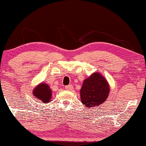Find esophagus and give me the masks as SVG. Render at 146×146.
<instances>
[{
	"mask_svg": "<svg viewBox=\"0 0 146 146\" xmlns=\"http://www.w3.org/2000/svg\"><path fill=\"white\" fill-rule=\"evenodd\" d=\"M65 88L67 90H71L73 89V86H72L71 85H68V86H65Z\"/></svg>",
	"mask_w": 146,
	"mask_h": 146,
	"instance_id": "34e87169",
	"label": "esophagus"
}]
</instances>
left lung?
<instances>
[{"label": "left lung", "mask_w": 146, "mask_h": 146, "mask_svg": "<svg viewBox=\"0 0 146 146\" xmlns=\"http://www.w3.org/2000/svg\"><path fill=\"white\" fill-rule=\"evenodd\" d=\"M110 88L106 80L100 73H94L84 81L80 98L88 108L100 105L108 98Z\"/></svg>", "instance_id": "8db88e82"}]
</instances>
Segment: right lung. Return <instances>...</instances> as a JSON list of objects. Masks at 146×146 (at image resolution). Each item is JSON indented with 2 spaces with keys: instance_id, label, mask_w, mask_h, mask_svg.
<instances>
[{
  "instance_id": "obj_1",
  "label": "right lung",
  "mask_w": 146,
  "mask_h": 146,
  "mask_svg": "<svg viewBox=\"0 0 146 146\" xmlns=\"http://www.w3.org/2000/svg\"><path fill=\"white\" fill-rule=\"evenodd\" d=\"M33 94L35 98L43 103H48L51 101V90L46 84H40L33 90Z\"/></svg>"
}]
</instances>
